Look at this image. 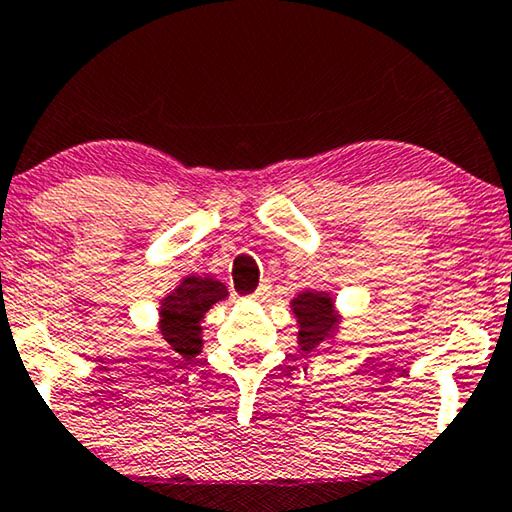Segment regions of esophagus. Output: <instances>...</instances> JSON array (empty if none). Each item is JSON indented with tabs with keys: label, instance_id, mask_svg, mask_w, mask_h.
<instances>
[{
	"label": "esophagus",
	"instance_id": "34e87169",
	"mask_svg": "<svg viewBox=\"0 0 512 512\" xmlns=\"http://www.w3.org/2000/svg\"><path fill=\"white\" fill-rule=\"evenodd\" d=\"M269 294H271V283H269V280H262V283H259V287L253 294H250V297H253L255 301H262V299L269 297Z\"/></svg>",
	"mask_w": 512,
	"mask_h": 512
}]
</instances>
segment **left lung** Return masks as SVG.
I'll return each instance as SVG.
<instances>
[{"instance_id":"obj_1","label":"left lung","mask_w":512,"mask_h":512,"mask_svg":"<svg viewBox=\"0 0 512 512\" xmlns=\"http://www.w3.org/2000/svg\"><path fill=\"white\" fill-rule=\"evenodd\" d=\"M292 311L299 320V345L311 352L320 348L334 334L338 315L334 313V301L325 292H304L292 301Z\"/></svg>"}]
</instances>
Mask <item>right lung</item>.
Here are the masks:
<instances>
[{"mask_svg":"<svg viewBox=\"0 0 512 512\" xmlns=\"http://www.w3.org/2000/svg\"><path fill=\"white\" fill-rule=\"evenodd\" d=\"M227 297V287L215 278L187 276L167 299L162 301L160 331L164 341L185 359L201 350V318L213 304Z\"/></svg>","mask_w":512,"mask_h":512,"instance_id":"add662e5","label":"right lung"}]
</instances>
